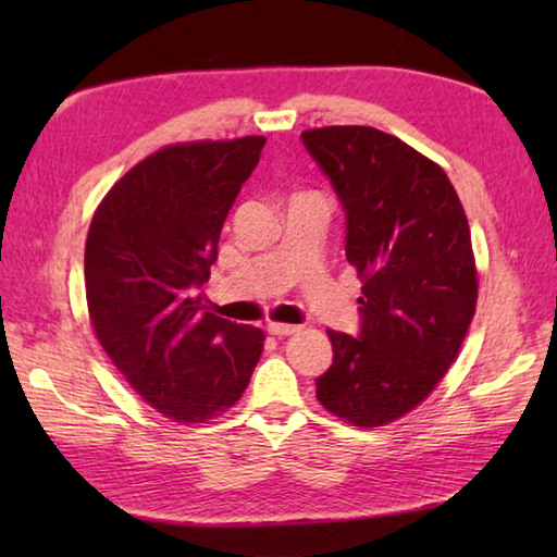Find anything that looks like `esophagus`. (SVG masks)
<instances>
[{
  "label": "esophagus",
  "instance_id": "1",
  "mask_svg": "<svg viewBox=\"0 0 557 557\" xmlns=\"http://www.w3.org/2000/svg\"><path fill=\"white\" fill-rule=\"evenodd\" d=\"M268 332H270V334H275V336H289V334H295V332H299V326H297V324H282V322H270V324H268Z\"/></svg>",
  "mask_w": 557,
  "mask_h": 557
}]
</instances>
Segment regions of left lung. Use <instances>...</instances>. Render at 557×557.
Segmentation results:
<instances>
[{"label":"left lung","mask_w":557,"mask_h":557,"mask_svg":"<svg viewBox=\"0 0 557 557\" xmlns=\"http://www.w3.org/2000/svg\"><path fill=\"white\" fill-rule=\"evenodd\" d=\"M346 213V260L363 280L358 336L332 332L317 398L356 428H381L428 398L476 309L469 223L442 166L375 127L301 132Z\"/></svg>","instance_id":"obj_1"}]
</instances>
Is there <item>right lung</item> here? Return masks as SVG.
<instances>
[{
  "instance_id": "obj_1",
  "label": "right lung",
  "mask_w": 557,
  "mask_h": 557,
  "mask_svg": "<svg viewBox=\"0 0 557 557\" xmlns=\"http://www.w3.org/2000/svg\"><path fill=\"white\" fill-rule=\"evenodd\" d=\"M265 137L172 145L110 188L86 240L92 329L115 369L176 422H206L240 400L265 334L203 312L225 215Z\"/></svg>"
}]
</instances>
